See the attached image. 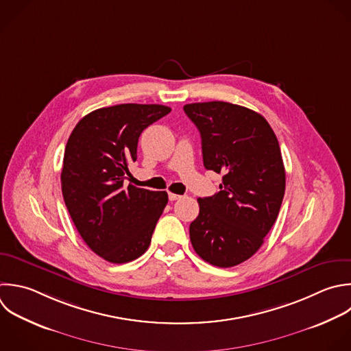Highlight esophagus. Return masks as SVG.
Returning a JSON list of instances; mask_svg holds the SVG:
<instances>
[{"label":"esophagus","instance_id":"obj_1","mask_svg":"<svg viewBox=\"0 0 351 351\" xmlns=\"http://www.w3.org/2000/svg\"><path fill=\"white\" fill-rule=\"evenodd\" d=\"M181 197H184V196H182V195H177V193H169V199H170L171 202L178 200V199H181Z\"/></svg>","mask_w":351,"mask_h":351}]
</instances>
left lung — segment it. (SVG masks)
<instances>
[{
  "label": "left lung",
  "instance_id": "8db88e82",
  "mask_svg": "<svg viewBox=\"0 0 351 351\" xmlns=\"http://www.w3.org/2000/svg\"><path fill=\"white\" fill-rule=\"evenodd\" d=\"M202 137L203 163L221 191L199 197L191 243L206 262L232 267L251 258L277 219L285 170L277 137L258 112L225 101L184 106Z\"/></svg>",
  "mask_w": 351,
  "mask_h": 351
}]
</instances>
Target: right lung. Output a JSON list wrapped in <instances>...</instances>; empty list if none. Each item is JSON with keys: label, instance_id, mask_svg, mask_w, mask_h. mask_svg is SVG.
<instances>
[{"label": "right lung", "instance_id": "right-lung-1", "mask_svg": "<svg viewBox=\"0 0 351 351\" xmlns=\"http://www.w3.org/2000/svg\"><path fill=\"white\" fill-rule=\"evenodd\" d=\"M171 111L159 104H119L96 110L74 128L64 151L62 192L89 248L111 263L141 256L169 196L129 184L145 128Z\"/></svg>", "mask_w": 351, "mask_h": 351}]
</instances>
